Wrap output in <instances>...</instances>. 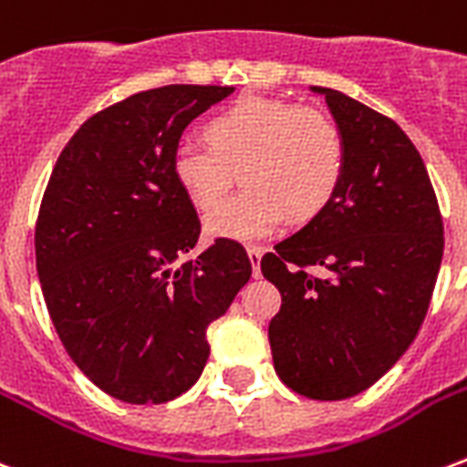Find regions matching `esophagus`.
Returning a JSON list of instances; mask_svg holds the SVG:
<instances>
[{
    "label": "esophagus",
    "mask_w": 467,
    "mask_h": 467,
    "mask_svg": "<svg viewBox=\"0 0 467 467\" xmlns=\"http://www.w3.org/2000/svg\"><path fill=\"white\" fill-rule=\"evenodd\" d=\"M262 254H265V249L262 247L247 249V257H249V262H252V272H254V276H259V262H262Z\"/></svg>",
    "instance_id": "obj_1"
}]
</instances>
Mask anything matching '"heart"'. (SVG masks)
<instances>
[{
    "instance_id": "heart-1",
    "label": "heart",
    "mask_w": 467,
    "mask_h": 467,
    "mask_svg": "<svg viewBox=\"0 0 467 467\" xmlns=\"http://www.w3.org/2000/svg\"><path fill=\"white\" fill-rule=\"evenodd\" d=\"M208 147L181 144L171 176L188 201L210 213L243 169L245 191L205 220L213 237L262 240L291 218L306 220L336 195L345 169L337 124L313 107L272 98H242L205 124Z\"/></svg>"
}]
</instances>
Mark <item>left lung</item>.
<instances>
[{
	"label": "left lung",
	"instance_id": "left-lung-1",
	"mask_svg": "<svg viewBox=\"0 0 467 467\" xmlns=\"http://www.w3.org/2000/svg\"><path fill=\"white\" fill-rule=\"evenodd\" d=\"M345 141L336 195L262 257L281 294L269 323L274 369L308 400L360 394L414 343L443 257V223L411 139L389 117L316 88ZM306 265H320L311 277Z\"/></svg>",
	"mask_w": 467,
	"mask_h": 467
}]
</instances>
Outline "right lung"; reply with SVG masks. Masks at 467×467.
Listing matches in <instances>:
<instances>
[{
  "label": "right lung",
  "mask_w": 467,
  "mask_h": 467,
  "mask_svg": "<svg viewBox=\"0 0 467 467\" xmlns=\"http://www.w3.org/2000/svg\"><path fill=\"white\" fill-rule=\"evenodd\" d=\"M234 88L166 85L92 115L60 151L36 223V272L60 343L127 404H163L198 382L205 330L252 276L240 242L195 259L201 220L171 176L195 117Z\"/></svg>",
  "instance_id": "obj_1"
}]
</instances>
